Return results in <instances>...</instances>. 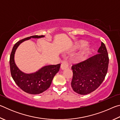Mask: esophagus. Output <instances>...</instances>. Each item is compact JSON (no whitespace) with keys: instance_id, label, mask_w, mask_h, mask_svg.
Returning <instances> with one entry per match:
<instances>
[{"instance_id":"esophagus-1","label":"esophagus","mask_w":120,"mask_h":120,"mask_svg":"<svg viewBox=\"0 0 120 120\" xmlns=\"http://www.w3.org/2000/svg\"><path fill=\"white\" fill-rule=\"evenodd\" d=\"M68 62L66 60H64L63 61H62L61 64V68L62 70L66 69L68 67Z\"/></svg>"}]
</instances>
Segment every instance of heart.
Returning a JSON list of instances; mask_svg holds the SVG:
<instances>
[{
  "label": "heart",
  "instance_id": "heart-1",
  "mask_svg": "<svg viewBox=\"0 0 120 120\" xmlns=\"http://www.w3.org/2000/svg\"><path fill=\"white\" fill-rule=\"evenodd\" d=\"M87 44V42L85 40H80L75 44L74 46L75 49H79L83 48L74 57V61L75 62H81L84 61L87 58L90 52V49L86 46Z\"/></svg>",
  "mask_w": 120,
  "mask_h": 120
}]
</instances>
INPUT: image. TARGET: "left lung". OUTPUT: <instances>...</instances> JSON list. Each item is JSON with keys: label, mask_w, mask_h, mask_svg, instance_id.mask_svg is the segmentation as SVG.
I'll return each mask as SVG.
<instances>
[{"label": "left lung", "mask_w": 120, "mask_h": 120, "mask_svg": "<svg viewBox=\"0 0 120 120\" xmlns=\"http://www.w3.org/2000/svg\"><path fill=\"white\" fill-rule=\"evenodd\" d=\"M98 54L72 65L71 83L74 92L86 95L96 90L104 80L108 70L109 58L106 46L101 42Z\"/></svg>", "instance_id": "8db88e82"}]
</instances>
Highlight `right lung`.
I'll use <instances>...</instances> for the list:
<instances>
[{
  "instance_id": "1",
  "label": "right lung",
  "mask_w": 120,
  "mask_h": 120,
  "mask_svg": "<svg viewBox=\"0 0 120 120\" xmlns=\"http://www.w3.org/2000/svg\"><path fill=\"white\" fill-rule=\"evenodd\" d=\"M44 35H33L17 42L12 49L10 56V69L12 78L20 88L30 94H38L49 88L53 77L59 71L60 64L44 66L35 73L26 74L22 72L14 61V54L18 46L24 41L31 38H41Z\"/></svg>"
}]
</instances>
